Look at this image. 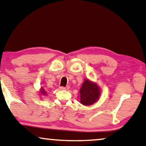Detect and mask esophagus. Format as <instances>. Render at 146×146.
<instances>
[{"instance_id":"34e87169","label":"esophagus","mask_w":146,"mask_h":146,"mask_svg":"<svg viewBox=\"0 0 146 146\" xmlns=\"http://www.w3.org/2000/svg\"><path fill=\"white\" fill-rule=\"evenodd\" d=\"M69 88H70L69 86H66V87H60V88L61 90H69Z\"/></svg>"}]
</instances>
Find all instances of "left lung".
<instances>
[{"label":"left lung","mask_w":146,"mask_h":146,"mask_svg":"<svg viewBox=\"0 0 146 146\" xmlns=\"http://www.w3.org/2000/svg\"><path fill=\"white\" fill-rule=\"evenodd\" d=\"M101 89L96 82L86 79L80 90V103L90 106L98 101L101 95Z\"/></svg>","instance_id":"left-lung-1"}]
</instances>
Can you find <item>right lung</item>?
<instances>
[{"label":"right lung","instance_id":"right-lung-1","mask_svg":"<svg viewBox=\"0 0 146 146\" xmlns=\"http://www.w3.org/2000/svg\"><path fill=\"white\" fill-rule=\"evenodd\" d=\"M39 92V96H46V95H47V92H46L45 89L43 87H41L40 88Z\"/></svg>","mask_w":146,"mask_h":146}]
</instances>
